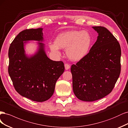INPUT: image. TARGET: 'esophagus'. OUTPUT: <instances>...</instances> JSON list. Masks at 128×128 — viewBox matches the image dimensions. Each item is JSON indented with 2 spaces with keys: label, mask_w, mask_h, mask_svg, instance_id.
I'll return each instance as SVG.
<instances>
[{
  "label": "esophagus",
  "mask_w": 128,
  "mask_h": 128,
  "mask_svg": "<svg viewBox=\"0 0 128 128\" xmlns=\"http://www.w3.org/2000/svg\"><path fill=\"white\" fill-rule=\"evenodd\" d=\"M64 66H65V69L66 70H68L70 69V65L69 64H65Z\"/></svg>",
  "instance_id": "esophagus-1"
}]
</instances>
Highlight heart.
I'll list each match as a JSON object with an SVG mask.
<instances>
[{
	"label": "heart",
	"mask_w": 128,
	"mask_h": 128,
	"mask_svg": "<svg viewBox=\"0 0 128 128\" xmlns=\"http://www.w3.org/2000/svg\"><path fill=\"white\" fill-rule=\"evenodd\" d=\"M91 44L92 37L88 31H71L59 34L55 42L49 44V48L56 55L60 54V48L66 49L68 58L78 61L87 55Z\"/></svg>",
	"instance_id": "obj_1"
}]
</instances>
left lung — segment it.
Listing matches in <instances>:
<instances>
[{
    "label": "left lung",
    "instance_id": "left-lung-1",
    "mask_svg": "<svg viewBox=\"0 0 128 128\" xmlns=\"http://www.w3.org/2000/svg\"><path fill=\"white\" fill-rule=\"evenodd\" d=\"M98 34L89 53L71 66L73 90L79 100L95 101L112 91L121 72V50L117 39L102 26H92Z\"/></svg>",
    "mask_w": 128,
    "mask_h": 128
}]
</instances>
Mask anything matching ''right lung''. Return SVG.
Wrapping results in <instances>:
<instances>
[{
    "instance_id": "add662e5",
    "label": "right lung",
    "mask_w": 128,
    "mask_h": 128,
    "mask_svg": "<svg viewBox=\"0 0 128 128\" xmlns=\"http://www.w3.org/2000/svg\"><path fill=\"white\" fill-rule=\"evenodd\" d=\"M43 28L23 30L10 45L8 73L15 90L20 95L38 102L50 98L57 80L64 71L62 61H54L44 50ZM28 40H36L38 49L34 54H26L25 46Z\"/></svg>"
}]
</instances>
